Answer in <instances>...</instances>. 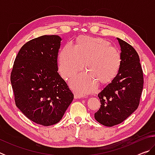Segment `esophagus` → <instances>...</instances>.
Wrapping results in <instances>:
<instances>
[{
  "label": "esophagus",
  "instance_id": "esophagus-1",
  "mask_svg": "<svg viewBox=\"0 0 155 155\" xmlns=\"http://www.w3.org/2000/svg\"><path fill=\"white\" fill-rule=\"evenodd\" d=\"M74 98H77V99H80V98H83V96L81 95L79 93H77L76 92L74 94Z\"/></svg>",
  "mask_w": 155,
  "mask_h": 155
}]
</instances>
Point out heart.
<instances>
[{
	"label": "heart",
	"instance_id": "obj_1",
	"mask_svg": "<svg viewBox=\"0 0 155 155\" xmlns=\"http://www.w3.org/2000/svg\"><path fill=\"white\" fill-rule=\"evenodd\" d=\"M120 52L99 38L81 36L75 46L68 43L60 51L59 70L63 78L74 76L84 66L87 72L70 81V85L80 94L95 90L97 83L104 85L115 77L121 65Z\"/></svg>",
	"mask_w": 155,
	"mask_h": 155
}]
</instances>
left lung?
Here are the masks:
<instances>
[{"label":"left lung","instance_id":"obj_1","mask_svg":"<svg viewBox=\"0 0 155 155\" xmlns=\"http://www.w3.org/2000/svg\"><path fill=\"white\" fill-rule=\"evenodd\" d=\"M122 62L116 77L98 94L101 108L94 114L99 123L113 127L122 123L137 109L143 77L140 57L132 46L117 38Z\"/></svg>","mask_w":155,"mask_h":155}]
</instances>
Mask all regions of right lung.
<instances>
[{
	"mask_svg": "<svg viewBox=\"0 0 155 155\" xmlns=\"http://www.w3.org/2000/svg\"><path fill=\"white\" fill-rule=\"evenodd\" d=\"M61 41L59 35H42L28 41L18 52L11 74L17 107L43 126L59 122L74 99L57 72Z\"/></svg>",
	"mask_w": 155,
	"mask_h": 155,
	"instance_id": "1",
	"label": "right lung"
}]
</instances>
